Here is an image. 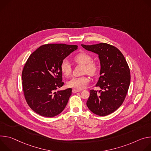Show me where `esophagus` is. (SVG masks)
<instances>
[{"label":"esophagus","instance_id":"34e87169","mask_svg":"<svg viewBox=\"0 0 151 151\" xmlns=\"http://www.w3.org/2000/svg\"><path fill=\"white\" fill-rule=\"evenodd\" d=\"M80 91H81V90H77V89H73L72 90V92H73V93H76V92H80Z\"/></svg>","mask_w":151,"mask_h":151}]
</instances>
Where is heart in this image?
I'll list each match as a JSON object with an SVG mask.
<instances>
[{"label": "heart", "instance_id": "heart-1", "mask_svg": "<svg viewBox=\"0 0 151 151\" xmlns=\"http://www.w3.org/2000/svg\"><path fill=\"white\" fill-rule=\"evenodd\" d=\"M74 61L78 64L83 65V73H87L91 76L96 74L98 71V65L92 61V57L88 53H80L74 57ZM60 71L66 77H68L71 74L72 68L68 60H63L60 63ZM90 79L87 76H83L78 77H73L67 82V85L78 90L85 88L89 84Z\"/></svg>", "mask_w": 151, "mask_h": 151}]
</instances>
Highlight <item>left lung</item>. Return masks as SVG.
I'll use <instances>...</instances> for the list:
<instances>
[{"label":"left lung","mask_w":151,"mask_h":151,"mask_svg":"<svg viewBox=\"0 0 151 151\" xmlns=\"http://www.w3.org/2000/svg\"><path fill=\"white\" fill-rule=\"evenodd\" d=\"M81 46L98 54L101 64L96 86L101 90H91L86 105L94 114L107 116L118 109L126 97L131 79L128 65L120 50L109 44Z\"/></svg>","instance_id":"8db88e82"}]
</instances>
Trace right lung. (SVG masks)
I'll use <instances>...</instances> for the list:
<instances>
[{"label":"right lung","mask_w":151,"mask_h":151,"mask_svg":"<svg viewBox=\"0 0 151 151\" xmlns=\"http://www.w3.org/2000/svg\"><path fill=\"white\" fill-rule=\"evenodd\" d=\"M77 49L76 45L48 44L29 57L22 71V86L27 104L37 114L52 118L64 110L72 89L56 91L64 84L60 63Z\"/></svg>","instance_id":"1"}]
</instances>
